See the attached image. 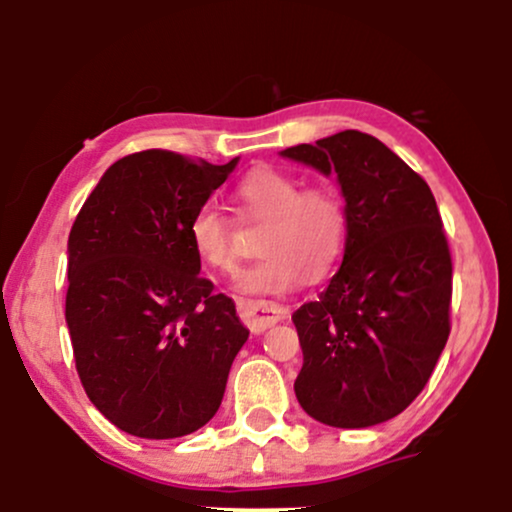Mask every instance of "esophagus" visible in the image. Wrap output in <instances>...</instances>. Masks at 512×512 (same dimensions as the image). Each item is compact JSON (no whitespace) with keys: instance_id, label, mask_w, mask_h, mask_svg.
I'll return each mask as SVG.
<instances>
[{"instance_id":"1","label":"esophagus","mask_w":512,"mask_h":512,"mask_svg":"<svg viewBox=\"0 0 512 512\" xmlns=\"http://www.w3.org/2000/svg\"><path fill=\"white\" fill-rule=\"evenodd\" d=\"M238 313L252 332H264L267 327L284 320V317L289 315V308L276 305L272 301H252V298H243V301H238Z\"/></svg>"}]
</instances>
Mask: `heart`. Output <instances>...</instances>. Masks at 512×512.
<instances>
[{
    "label": "heart",
    "instance_id": "b5f03b06",
    "mask_svg": "<svg viewBox=\"0 0 512 512\" xmlns=\"http://www.w3.org/2000/svg\"><path fill=\"white\" fill-rule=\"evenodd\" d=\"M238 202L255 221H267L257 250L260 262L245 269L238 289L245 293H286L305 279L327 276L349 240V209L334 185H305L274 168L252 170L238 185ZM187 240L211 272L233 274L238 248L226 216L202 204L187 221Z\"/></svg>",
    "mask_w": 512,
    "mask_h": 512
}]
</instances>
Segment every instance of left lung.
<instances>
[{"label": "left lung", "instance_id": "obj_1", "mask_svg": "<svg viewBox=\"0 0 512 512\" xmlns=\"http://www.w3.org/2000/svg\"><path fill=\"white\" fill-rule=\"evenodd\" d=\"M286 158L337 173L349 240L317 301L293 313V390L327 426L383 424L421 395L450 337L452 257L431 187L380 139L344 129Z\"/></svg>", "mask_w": 512, "mask_h": 512}]
</instances>
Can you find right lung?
<instances>
[{
	"label": "right lung",
	"instance_id": "1",
	"mask_svg": "<svg viewBox=\"0 0 512 512\" xmlns=\"http://www.w3.org/2000/svg\"><path fill=\"white\" fill-rule=\"evenodd\" d=\"M226 166L146 149L105 170L69 233L76 373L110 424L137 438L195 433L221 407L248 342L236 303L199 274L187 221Z\"/></svg>",
	"mask_w": 512,
	"mask_h": 512
}]
</instances>
